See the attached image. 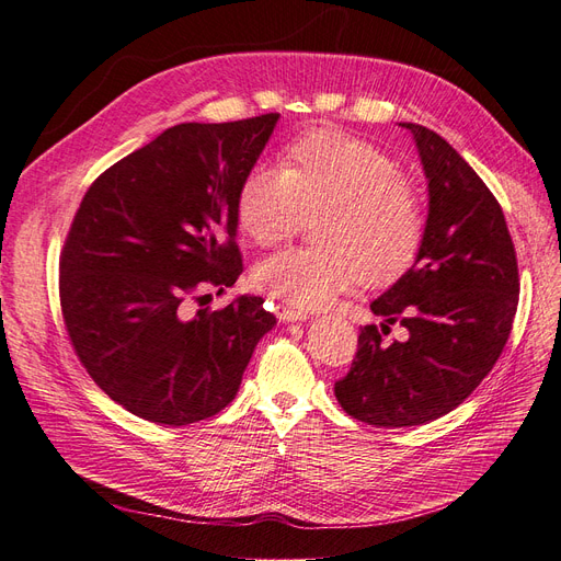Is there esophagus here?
I'll list each match as a JSON object with an SVG mask.
<instances>
[{"label": "esophagus", "instance_id": "34e87169", "mask_svg": "<svg viewBox=\"0 0 561 561\" xmlns=\"http://www.w3.org/2000/svg\"><path fill=\"white\" fill-rule=\"evenodd\" d=\"M309 311L307 309H299V307H290V304H283L278 309V318L285 322H297V320H307Z\"/></svg>", "mask_w": 561, "mask_h": 561}]
</instances>
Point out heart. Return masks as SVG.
I'll use <instances>...</instances> for the list:
<instances>
[{"label":"heart","mask_w":561,"mask_h":561,"mask_svg":"<svg viewBox=\"0 0 561 561\" xmlns=\"http://www.w3.org/2000/svg\"><path fill=\"white\" fill-rule=\"evenodd\" d=\"M316 219V248L271 254L252 271L268 295L316 309L358 283H386L414 262L426 210L398 163L342 130H313L287 145L280 168L254 165L236 196L248 239L278 245Z\"/></svg>","instance_id":"obj_1"}]
</instances>
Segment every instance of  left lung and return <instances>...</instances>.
Masks as SVG:
<instances>
[{
    "mask_svg": "<svg viewBox=\"0 0 561 561\" xmlns=\"http://www.w3.org/2000/svg\"><path fill=\"white\" fill-rule=\"evenodd\" d=\"M414 135L428 180V219L412 268L369 304L358 353L334 396L379 428L421 426L456 410L496 365L519 297L517 254L499 201L461 154L426 126ZM400 321L411 334L388 345Z\"/></svg>",
    "mask_w": 561,
    "mask_h": 561,
    "instance_id": "1",
    "label": "left lung"
}]
</instances>
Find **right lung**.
Instances as JSON below:
<instances>
[{"label":"right lung","instance_id":"1","mask_svg":"<svg viewBox=\"0 0 561 561\" xmlns=\"http://www.w3.org/2000/svg\"><path fill=\"white\" fill-rule=\"evenodd\" d=\"M278 118L178 124L81 201L60 252L65 328L91 379L135 416L163 426L215 416L276 325L262 297L194 316L184 301L241 276L236 196Z\"/></svg>","mask_w":561,"mask_h":561}]
</instances>
